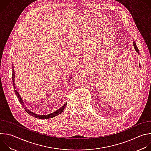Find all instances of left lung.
<instances>
[{"instance_id":"8db88e82","label":"left lung","mask_w":151,"mask_h":151,"mask_svg":"<svg viewBox=\"0 0 151 151\" xmlns=\"http://www.w3.org/2000/svg\"><path fill=\"white\" fill-rule=\"evenodd\" d=\"M133 45H134V48H135L136 51H137V52L139 53V49H138L137 47L136 46V43H135V42H133ZM139 66H140V65H139Z\"/></svg>"}]
</instances>
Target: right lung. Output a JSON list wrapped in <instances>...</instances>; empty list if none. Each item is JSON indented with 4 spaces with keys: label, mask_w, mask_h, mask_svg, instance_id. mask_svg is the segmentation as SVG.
I'll use <instances>...</instances> for the list:
<instances>
[{
    "label": "right lung",
    "mask_w": 151,
    "mask_h": 151,
    "mask_svg": "<svg viewBox=\"0 0 151 151\" xmlns=\"http://www.w3.org/2000/svg\"><path fill=\"white\" fill-rule=\"evenodd\" d=\"M12 68L14 69V67H13V66H12ZM12 70H13V73H12V79H13V82H14L15 72H14V69H12ZM14 85L15 93V94H16V95H17L18 99H19V102L21 103V105H22V106H23V107H24V109H25V111H26L30 115L33 116L35 118H39V119H49V118H51L55 117V116H57L58 115L60 114L63 111V110L64 109V107H66V105L67 104V103H65L63 106H61L59 109H58L57 111H55V112H52V113H51V114H50L45 115H37V114H35L34 112H32L30 111L29 110H28V109L26 108V107L24 106V104L23 101L22 100V99L21 98V96L19 95V93H18L17 92V91L15 90V83H14Z\"/></svg>",
    "instance_id": "1"
}]
</instances>
